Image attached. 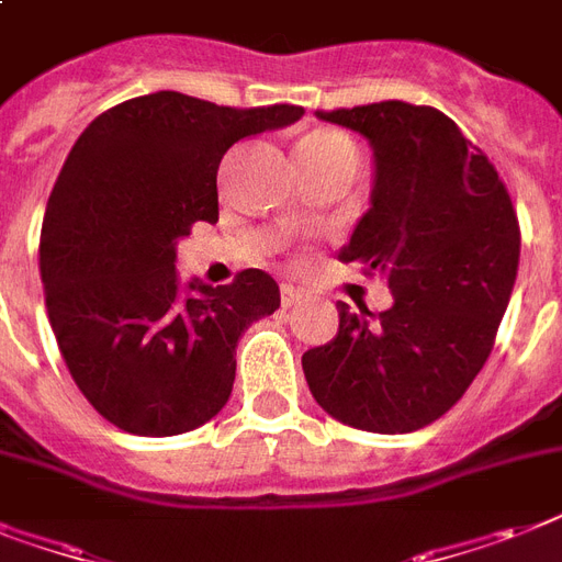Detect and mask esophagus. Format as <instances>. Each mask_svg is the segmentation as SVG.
<instances>
[{"mask_svg": "<svg viewBox=\"0 0 562 562\" xmlns=\"http://www.w3.org/2000/svg\"><path fill=\"white\" fill-rule=\"evenodd\" d=\"M302 296H305V293H302V290H299V286H293V284H281V305H284V307H293Z\"/></svg>", "mask_w": 562, "mask_h": 562, "instance_id": "34e87169", "label": "esophagus"}]
</instances>
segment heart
Instances as JSON below:
<instances>
[{
    "label": "heart",
    "mask_w": 562,
    "mask_h": 562,
    "mask_svg": "<svg viewBox=\"0 0 562 562\" xmlns=\"http://www.w3.org/2000/svg\"><path fill=\"white\" fill-rule=\"evenodd\" d=\"M299 150H307V154H349L356 156V145L352 138L340 133V130H314L302 138Z\"/></svg>",
    "instance_id": "heart-1"
}]
</instances>
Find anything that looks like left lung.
<instances>
[{
    "instance_id": "1",
    "label": "left lung",
    "mask_w": 562,
    "mask_h": 562,
    "mask_svg": "<svg viewBox=\"0 0 562 562\" xmlns=\"http://www.w3.org/2000/svg\"><path fill=\"white\" fill-rule=\"evenodd\" d=\"M373 145V206L344 263L387 278L376 319L337 302L340 328L302 356L307 387L340 424L415 432L459 403L486 364L516 284V210L504 180L457 121L432 105L382 100L316 112Z\"/></svg>"
}]
</instances>
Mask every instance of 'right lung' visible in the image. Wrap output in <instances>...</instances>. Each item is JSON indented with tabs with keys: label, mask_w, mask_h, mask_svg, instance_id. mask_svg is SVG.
<instances>
[{
	"label": "right lung",
	"mask_w": 562,
	"mask_h": 562,
	"mask_svg": "<svg viewBox=\"0 0 562 562\" xmlns=\"http://www.w3.org/2000/svg\"><path fill=\"white\" fill-rule=\"evenodd\" d=\"M302 115L156 91L105 109L76 138L46 201L41 281L76 387L117 429L180 436L227 403L236 340L281 293L272 276L243 269L222 286L192 281L183 296L175 246L218 222L227 147Z\"/></svg>",
	"instance_id": "obj_1"
}]
</instances>
